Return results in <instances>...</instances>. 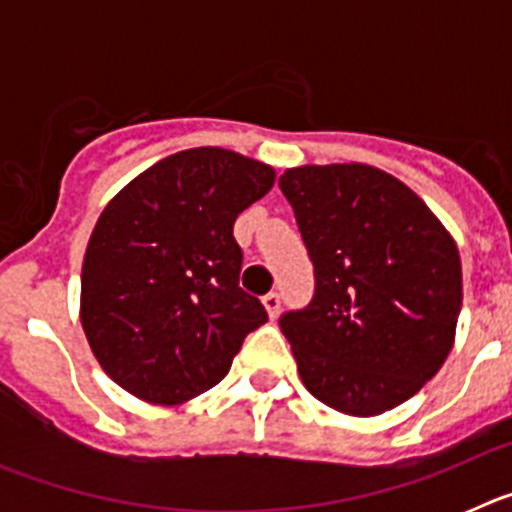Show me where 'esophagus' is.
I'll list each match as a JSON object with an SVG mask.
<instances>
[{"label":"esophagus","instance_id":"34e87169","mask_svg":"<svg viewBox=\"0 0 512 512\" xmlns=\"http://www.w3.org/2000/svg\"><path fill=\"white\" fill-rule=\"evenodd\" d=\"M264 307H266V312H269V318H277L279 315V305H282V300H279V295L277 292H269V295H264Z\"/></svg>","mask_w":512,"mask_h":512}]
</instances>
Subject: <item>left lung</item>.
I'll use <instances>...</instances> for the list:
<instances>
[{
    "instance_id": "1",
    "label": "left lung",
    "mask_w": 512,
    "mask_h": 512,
    "mask_svg": "<svg viewBox=\"0 0 512 512\" xmlns=\"http://www.w3.org/2000/svg\"><path fill=\"white\" fill-rule=\"evenodd\" d=\"M279 187L315 266L310 305L279 320L302 384L343 415L397 408L454 346V238L408 184L374 166H297Z\"/></svg>"
}]
</instances>
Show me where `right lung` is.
Here are the masks:
<instances>
[{"instance_id": "obj_1", "label": "right lung", "mask_w": 512, "mask_h": 512, "mask_svg": "<svg viewBox=\"0 0 512 512\" xmlns=\"http://www.w3.org/2000/svg\"><path fill=\"white\" fill-rule=\"evenodd\" d=\"M256 158L205 146L138 174L99 215L81 266V325L125 392L179 405L228 374L269 320L243 292L235 217L274 187Z\"/></svg>"}]
</instances>
